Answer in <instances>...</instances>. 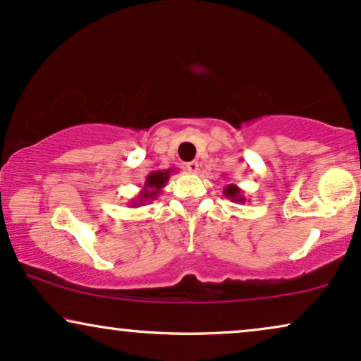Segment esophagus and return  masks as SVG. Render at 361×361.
Instances as JSON below:
<instances>
[{
	"label": "esophagus",
	"instance_id": "34e87169",
	"mask_svg": "<svg viewBox=\"0 0 361 361\" xmlns=\"http://www.w3.org/2000/svg\"><path fill=\"white\" fill-rule=\"evenodd\" d=\"M186 170H188L190 173H196L200 170V163L198 161H190L186 163Z\"/></svg>",
	"mask_w": 361,
	"mask_h": 361
}]
</instances>
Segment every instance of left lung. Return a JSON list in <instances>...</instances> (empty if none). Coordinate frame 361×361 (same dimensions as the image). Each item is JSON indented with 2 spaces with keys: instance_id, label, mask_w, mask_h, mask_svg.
<instances>
[{
  "instance_id": "left-lung-1",
  "label": "left lung",
  "mask_w": 361,
  "mask_h": 361,
  "mask_svg": "<svg viewBox=\"0 0 361 361\" xmlns=\"http://www.w3.org/2000/svg\"><path fill=\"white\" fill-rule=\"evenodd\" d=\"M223 195H225L228 200H231V202H235V203H245L246 202L243 190L238 188V186L233 185V183L228 185L226 188L223 190Z\"/></svg>"
}]
</instances>
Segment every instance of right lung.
<instances>
[{
  "label": "right lung",
  "instance_id": "obj_1",
  "mask_svg": "<svg viewBox=\"0 0 361 361\" xmlns=\"http://www.w3.org/2000/svg\"><path fill=\"white\" fill-rule=\"evenodd\" d=\"M176 170L175 168H170V170H161V171H152L149 175L147 176V180H145V186L143 190L140 191V195L136 196V198L130 200V207H143L145 203L152 202V200L157 198V196L161 193V190L165 188L168 180H170L171 173H175Z\"/></svg>",
  "mask_w": 361,
  "mask_h": 361
}]
</instances>
